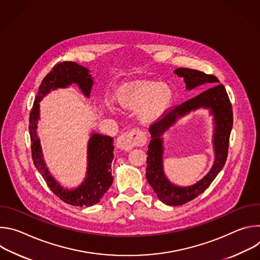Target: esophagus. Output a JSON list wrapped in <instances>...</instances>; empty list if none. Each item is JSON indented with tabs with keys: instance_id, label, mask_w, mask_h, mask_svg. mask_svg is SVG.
<instances>
[{
	"instance_id": "obj_1",
	"label": "esophagus",
	"mask_w": 260,
	"mask_h": 260,
	"mask_svg": "<svg viewBox=\"0 0 260 260\" xmlns=\"http://www.w3.org/2000/svg\"><path fill=\"white\" fill-rule=\"evenodd\" d=\"M146 141L147 139L143 133L134 129L121 135L116 141V146L121 150L128 151L135 146H143Z\"/></svg>"
}]
</instances>
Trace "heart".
Here are the masks:
<instances>
[{
  "label": "heart",
  "mask_w": 260,
  "mask_h": 260,
  "mask_svg": "<svg viewBox=\"0 0 260 260\" xmlns=\"http://www.w3.org/2000/svg\"><path fill=\"white\" fill-rule=\"evenodd\" d=\"M174 91L166 83L140 82L127 86L118 94V102L126 110L138 111L143 124L151 125L161 120L173 103Z\"/></svg>",
  "instance_id": "b5f03b06"
}]
</instances>
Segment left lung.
<instances>
[{
	"label": "left lung",
	"instance_id": "8db88e82",
	"mask_svg": "<svg viewBox=\"0 0 260 260\" xmlns=\"http://www.w3.org/2000/svg\"><path fill=\"white\" fill-rule=\"evenodd\" d=\"M174 73L184 79L186 89L188 90L203 84L212 86L199 95L170 110L161 120L152 124L149 128L151 141L147 151V181L159 201L164 204L168 206H181L202 194L224 167L234 118L232 104L225 87L222 84H218L219 80L214 75H208L201 71L186 68L176 69ZM201 107L209 108L213 116L214 164L209 173L196 184L190 187H178L166 178L163 172L162 136L178 119Z\"/></svg>",
	"mask_w": 260,
	"mask_h": 260
}]
</instances>
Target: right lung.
<instances>
[{
  "label": "right lung",
  "mask_w": 260,
  "mask_h": 260,
  "mask_svg": "<svg viewBox=\"0 0 260 260\" xmlns=\"http://www.w3.org/2000/svg\"><path fill=\"white\" fill-rule=\"evenodd\" d=\"M77 84L82 93L90 96L93 79L89 70L73 61H63L55 64L45 76L39 87L32 109L29 114V136L31 143V157L34 165L42 175L51 191L62 202L78 207H90L100 202L113 182L111 165L114 158L113 138L92 133L87 144V168L83 182L75 188L61 186L50 174L42 152L40 139L37 134L40 119V102L51 90L66 88Z\"/></svg>",
  "instance_id": "add662e5"
}]
</instances>
